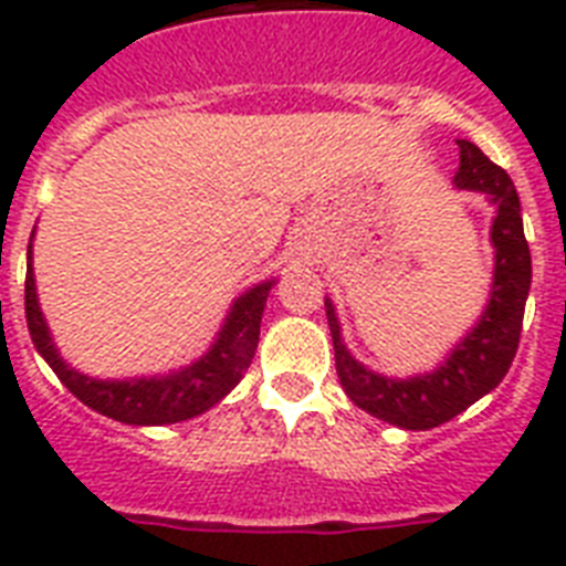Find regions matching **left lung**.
<instances>
[{
    "label": "left lung",
    "instance_id": "left-lung-1",
    "mask_svg": "<svg viewBox=\"0 0 566 566\" xmlns=\"http://www.w3.org/2000/svg\"><path fill=\"white\" fill-rule=\"evenodd\" d=\"M458 149H461V164L452 185L458 190L484 193L488 202L496 208L491 226V243L496 255H493L491 300L484 305L479 323L458 340L443 364L411 378H390L364 367L346 349L337 311L332 300H326L337 378L346 396L361 411L408 431H426L449 422L500 385L517 355L523 311L532 287V255L523 234L514 181L470 140H458Z\"/></svg>",
    "mask_w": 566,
    "mask_h": 566
}]
</instances>
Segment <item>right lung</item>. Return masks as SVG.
I'll return each instance as SVG.
<instances>
[{"label": "right lung", "mask_w": 566, "mask_h": 566, "mask_svg": "<svg viewBox=\"0 0 566 566\" xmlns=\"http://www.w3.org/2000/svg\"><path fill=\"white\" fill-rule=\"evenodd\" d=\"M273 284L275 282L270 279V282H261L249 287L247 293H240L238 300L231 302L229 314L222 319L220 332L213 337V344L208 346V353L188 367L170 370L167 376L93 378L70 367L55 349V340L49 335V326L38 302L29 240L25 323H29L34 349L64 381L66 390L78 396L87 408L105 413L111 420L128 422V426H167V422H181L205 413L220 402L222 396H229L231 387L243 378V373L249 370V364L255 358L261 317H264L266 296L273 291Z\"/></svg>", "instance_id": "right-lung-1"}]
</instances>
